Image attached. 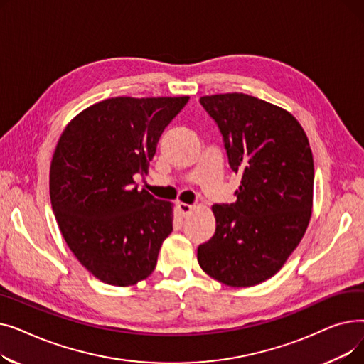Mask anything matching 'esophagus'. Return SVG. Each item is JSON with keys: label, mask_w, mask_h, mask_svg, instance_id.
<instances>
[{"label": "esophagus", "mask_w": 364, "mask_h": 364, "mask_svg": "<svg viewBox=\"0 0 364 364\" xmlns=\"http://www.w3.org/2000/svg\"><path fill=\"white\" fill-rule=\"evenodd\" d=\"M177 208H178V211H180V214L183 217H187L190 213L193 211V206L192 205H187V203H178Z\"/></svg>", "instance_id": "1"}]
</instances>
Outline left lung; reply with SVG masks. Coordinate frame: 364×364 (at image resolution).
Masks as SVG:
<instances>
[{
    "label": "left lung",
    "mask_w": 364,
    "mask_h": 364,
    "mask_svg": "<svg viewBox=\"0 0 364 364\" xmlns=\"http://www.w3.org/2000/svg\"><path fill=\"white\" fill-rule=\"evenodd\" d=\"M230 168L242 176L237 200L215 203V235L198 247L202 270L246 288L273 277L307 230L314 186L307 134L292 114L243 92L203 95Z\"/></svg>",
    "instance_id": "8db88e82"
}]
</instances>
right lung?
<instances>
[{
	"mask_svg": "<svg viewBox=\"0 0 364 364\" xmlns=\"http://www.w3.org/2000/svg\"><path fill=\"white\" fill-rule=\"evenodd\" d=\"M184 97H112L68 124L50 166V199L69 250L99 280L131 286L155 270L172 203L139 190Z\"/></svg>",
	"mask_w": 364,
	"mask_h": 364,
	"instance_id": "1",
	"label": "right lung"
}]
</instances>
